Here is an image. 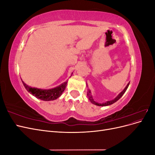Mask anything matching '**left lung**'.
<instances>
[{
  "instance_id": "8db88e82",
  "label": "left lung",
  "mask_w": 155,
  "mask_h": 155,
  "mask_svg": "<svg viewBox=\"0 0 155 155\" xmlns=\"http://www.w3.org/2000/svg\"><path fill=\"white\" fill-rule=\"evenodd\" d=\"M129 83H129L128 84H127V85L126 86V87L124 88V90L121 92H120L119 94L118 95V96H117L116 97H115L114 100H111V101H107V102H105V103H104V104H98L97 102H96L94 100V99L92 98V96H91V91H90V90H88V92H87V96H88V100L91 101V102L92 103V104H94V105H97V106H107V105H112V104H113L114 103H115V102H116L117 101H118L120 98L123 95H124V94L125 92V91H127V88H128V87H129Z\"/></svg>"
}]
</instances>
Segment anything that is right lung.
I'll list each match as a JSON object with an SVG mask.
<instances>
[{
	"label": "right lung",
	"mask_w": 155,
	"mask_h": 155,
	"mask_svg": "<svg viewBox=\"0 0 155 155\" xmlns=\"http://www.w3.org/2000/svg\"><path fill=\"white\" fill-rule=\"evenodd\" d=\"M22 82L28 92H29L32 95H34V96L38 98V99L43 101H51L57 99V98H58L62 94V93L64 91V89L67 85V81H65L61 85L54 88L48 89V90H42V89L36 88H31L28 86L22 81Z\"/></svg>",
	"instance_id": "obj_1"
}]
</instances>
